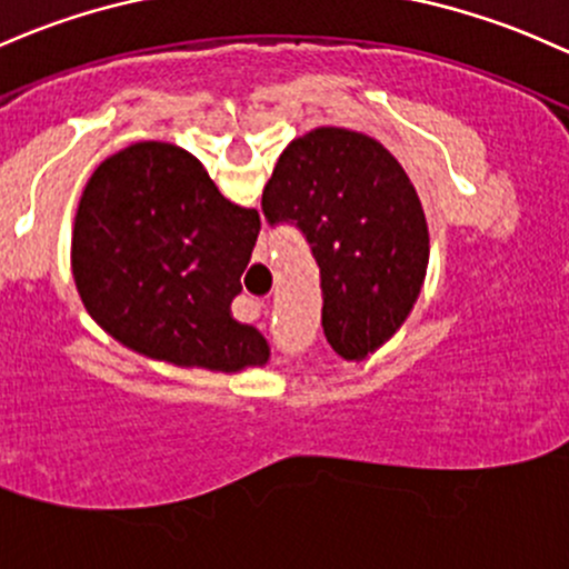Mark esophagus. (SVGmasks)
<instances>
[{
	"label": "esophagus",
	"mask_w": 569,
	"mask_h": 569,
	"mask_svg": "<svg viewBox=\"0 0 569 569\" xmlns=\"http://www.w3.org/2000/svg\"><path fill=\"white\" fill-rule=\"evenodd\" d=\"M262 307H266V303H262V298H241V320H247V322L258 320Z\"/></svg>",
	"instance_id": "esophagus-1"
}]
</instances>
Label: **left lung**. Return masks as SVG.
Here are the masks:
<instances>
[{
  "instance_id": "8db88e82",
  "label": "left lung",
  "mask_w": 569,
  "mask_h": 569,
  "mask_svg": "<svg viewBox=\"0 0 569 569\" xmlns=\"http://www.w3.org/2000/svg\"><path fill=\"white\" fill-rule=\"evenodd\" d=\"M262 213L309 243L322 331L341 358H366L407 320L426 277L429 228L412 181L382 143L339 127L296 138L262 189Z\"/></svg>"
}]
</instances>
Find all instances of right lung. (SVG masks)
<instances>
[{
  "label": "right lung",
  "instance_id": "obj_1",
  "mask_svg": "<svg viewBox=\"0 0 569 569\" xmlns=\"http://www.w3.org/2000/svg\"><path fill=\"white\" fill-rule=\"evenodd\" d=\"M260 236L258 209L230 203L203 164L146 140L89 179L72 230L83 307L121 345L176 366L238 371L266 339L230 317Z\"/></svg>",
  "mask_w": 569,
  "mask_h": 569
}]
</instances>
